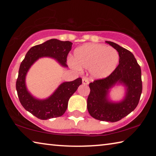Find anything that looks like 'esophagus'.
<instances>
[{
    "label": "esophagus",
    "instance_id": "34e87169",
    "mask_svg": "<svg viewBox=\"0 0 156 156\" xmlns=\"http://www.w3.org/2000/svg\"><path fill=\"white\" fill-rule=\"evenodd\" d=\"M89 83V80L87 78H83V84H88Z\"/></svg>",
    "mask_w": 156,
    "mask_h": 156
}]
</instances>
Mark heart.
Here are the masks:
<instances>
[{"label": "heart", "instance_id": "obj_1", "mask_svg": "<svg viewBox=\"0 0 156 156\" xmlns=\"http://www.w3.org/2000/svg\"><path fill=\"white\" fill-rule=\"evenodd\" d=\"M119 54L117 50L105 44L89 43L75 49L70 65L76 70L89 69L95 78L109 76L117 67Z\"/></svg>", "mask_w": 156, "mask_h": 156}]
</instances>
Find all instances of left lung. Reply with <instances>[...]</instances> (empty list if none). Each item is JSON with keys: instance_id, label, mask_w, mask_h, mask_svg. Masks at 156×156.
Masks as SVG:
<instances>
[{"instance_id": "left-lung-1", "label": "left lung", "mask_w": 156, "mask_h": 156, "mask_svg": "<svg viewBox=\"0 0 156 156\" xmlns=\"http://www.w3.org/2000/svg\"><path fill=\"white\" fill-rule=\"evenodd\" d=\"M106 43L117 50L119 65L107 77L89 83L87 109L95 119L114 122L125 118L138 106L142 90L141 69L131 51L113 42ZM118 81L128 87V92L123 101L112 104L107 100L106 95Z\"/></svg>"}]
</instances>
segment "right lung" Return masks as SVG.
Wrapping results in <instances>:
<instances>
[{"instance_id":"1","label":"right lung","mask_w":156,"mask_h":156,"mask_svg":"<svg viewBox=\"0 0 156 156\" xmlns=\"http://www.w3.org/2000/svg\"><path fill=\"white\" fill-rule=\"evenodd\" d=\"M72 46V43L69 41L51 39L31 47L21 62L16 84L18 98L22 106L39 119L48 120L64 114L67 110L69 99L82 84V78L63 83L49 98L39 100L31 96L26 89V73L36 60L44 56L54 58L62 65L67 67V58Z\"/></svg>"}]
</instances>
